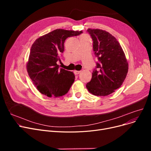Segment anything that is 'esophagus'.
<instances>
[{
    "label": "esophagus",
    "mask_w": 151,
    "mask_h": 151,
    "mask_svg": "<svg viewBox=\"0 0 151 151\" xmlns=\"http://www.w3.org/2000/svg\"><path fill=\"white\" fill-rule=\"evenodd\" d=\"M80 72H81V71H77V70H75V71H74V73H75V75L80 74Z\"/></svg>",
    "instance_id": "esophagus-1"
}]
</instances>
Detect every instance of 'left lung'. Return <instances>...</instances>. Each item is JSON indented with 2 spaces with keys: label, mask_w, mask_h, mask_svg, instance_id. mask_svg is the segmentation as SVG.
<instances>
[{
  "label": "left lung",
  "mask_w": 151,
  "mask_h": 151,
  "mask_svg": "<svg viewBox=\"0 0 151 151\" xmlns=\"http://www.w3.org/2000/svg\"><path fill=\"white\" fill-rule=\"evenodd\" d=\"M93 50L98 59L92 79L86 84L90 93L106 96L120 88L128 73L129 65L120 43L105 30L88 29Z\"/></svg>",
  "instance_id": "left-lung-1"
}]
</instances>
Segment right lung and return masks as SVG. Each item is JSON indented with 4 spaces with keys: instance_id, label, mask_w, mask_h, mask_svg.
Masks as SVG:
<instances>
[{
    "instance_id": "add662e5",
    "label": "right lung",
    "mask_w": 151,
    "mask_h": 151,
    "mask_svg": "<svg viewBox=\"0 0 151 151\" xmlns=\"http://www.w3.org/2000/svg\"><path fill=\"white\" fill-rule=\"evenodd\" d=\"M81 31L55 29L39 37L32 45L27 70L38 91L45 96L59 97L66 94L75 81L72 71L59 68L57 62L64 51L68 37L77 36Z\"/></svg>"
}]
</instances>
